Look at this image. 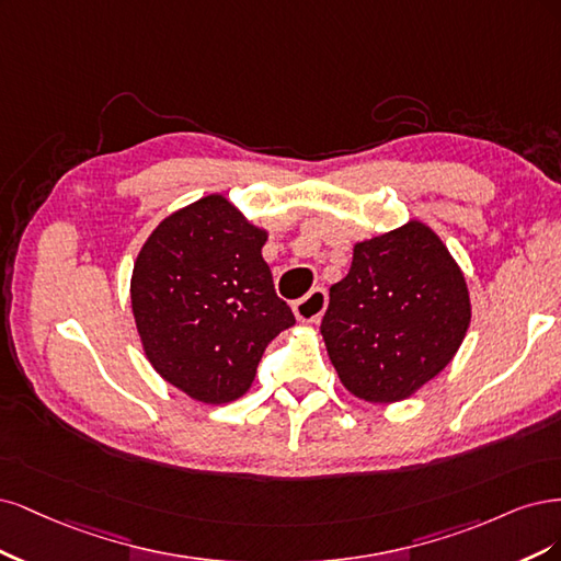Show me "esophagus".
<instances>
[{
    "instance_id": "obj_1",
    "label": "esophagus",
    "mask_w": 561,
    "mask_h": 561,
    "mask_svg": "<svg viewBox=\"0 0 561 561\" xmlns=\"http://www.w3.org/2000/svg\"><path fill=\"white\" fill-rule=\"evenodd\" d=\"M327 305H329L327 291H323V288H312V291L305 298L294 302V314L298 321L317 323L321 319V314L327 312Z\"/></svg>"
}]
</instances>
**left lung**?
Returning a JSON list of instances; mask_svg holds the SVG:
<instances>
[{"label":"left lung","mask_w":561,"mask_h":561,"mask_svg":"<svg viewBox=\"0 0 561 561\" xmlns=\"http://www.w3.org/2000/svg\"><path fill=\"white\" fill-rule=\"evenodd\" d=\"M321 335L340 382L368 403H399L459 352L471 296L436 230L410 219L356 242L345 279L331 286Z\"/></svg>","instance_id":"left-lung-1"}]
</instances>
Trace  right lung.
Here are the masks:
<instances>
[{
	"label": "right lung",
	"mask_w": 561,
	"mask_h": 561,
	"mask_svg": "<svg viewBox=\"0 0 561 561\" xmlns=\"http://www.w3.org/2000/svg\"><path fill=\"white\" fill-rule=\"evenodd\" d=\"M265 242V228L211 193L165 216L139 249L130 300L141 350L193 401L244 396L267 342L296 323L275 294Z\"/></svg>",
	"instance_id": "obj_1"
}]
</instances>
